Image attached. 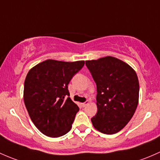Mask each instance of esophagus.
I'll list each match as a JSON object with an SVG mask.
<instances>
[{"label":"esophagus","mask_w":160,"mask_h":160,"mask_svg":"<svg viewBox=\"0 0 160 160\" xmlns=\"http://www.w3.org/2000/svg\"><path fill=\"white\" fill-rule=\"evenodd\" d=\"M88 103H89V102H88V101H85V102L82 103V106H83V107H85V105H88Z\"/></svg>","instance_id":"esophagus-1"}]
</instances>
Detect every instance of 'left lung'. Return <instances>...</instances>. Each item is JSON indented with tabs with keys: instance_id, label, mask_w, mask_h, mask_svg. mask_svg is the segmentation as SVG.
<instances>
[{
	"instance_id": "1",
	"label": "left lung",
	"mask_w": 160,
	"mask_h": 160,
	"mask_svg": "<svg viewBox=\"0 0 160 160\" xmlns=\"http://www.w3.org/2000/svg\"><path fill=\"white\" fill-rule=\"evenodd\" d=\"M85 65L97 87L98 110L92 125L104 134H115L127 125L137 108V75L128 64L111 56L86 61Z\"/></svg>"
}]
</instances>
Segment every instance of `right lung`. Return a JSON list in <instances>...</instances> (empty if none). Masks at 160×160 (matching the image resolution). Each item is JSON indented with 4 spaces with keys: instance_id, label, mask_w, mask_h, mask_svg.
Instances as JSON below:
<instances>
[{
    "instance_id": "1",
    "label": "right lung",
    "mask_w": 160,
    "mask_h": 160,
    "mask_svg": "<svg viewBox=\"0 0 160 160\" xmlns=\"http://www.w3.org/2000/svg\"><path fill=\"white\" fill-rule=\"evenodd\" d=\"M85 65L48 59L33 67L24 81V101L38 129L49 137L70 131L79 108L69 95L68 85Z\"/></svg>"
}]
</instances>
